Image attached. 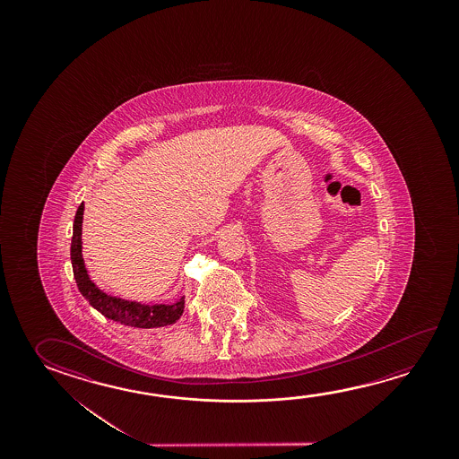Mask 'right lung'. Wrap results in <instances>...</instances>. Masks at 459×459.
Returning <instances> with one entry per match:
<instances>
[{
    "label": "right lung",
    "instance_id": "right-lung-1",
    "mask_svg": "<svg viewBox=\"0 0 459 459\" xmlns=\"http://www.w3.org/2000/svg\"><path fill=\"white\" fill-rule=\"evenodd\" d=\"M84 204L76 210L74 221V237L70 247V259L74 267V277L80 293L90 302L92 307L102 316L110 318L117 324L134 326V328H158L173 325L181 318L184 312V296L173 304H143V302L128 301L117 296L104 293L99 290L94 281H91L83 255H82V227H83Z\"/></svg>",
    "mask_w": 459,
    "mask_h": 459
}]
</instances>
